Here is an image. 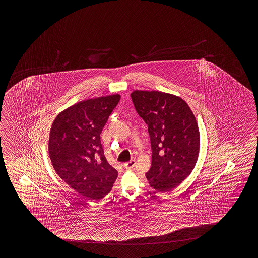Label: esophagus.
Returning <instances> with one entry per match:
<instances>
[{
  "mask_svg": "<svg viewBox=\"0 0 258 258\" xmlns=\"http://www.w3.org/2000/svg\"><path fill=\"white\" fill-rule=\"evenodd\" d=\"M135 165H136V160H135V159H131L130 161H128L126 163H124V164H123V167H124L125 169H127V170H130V169L135 167Z\"/></svg>",
  "mask_w": 258,
  "mask_h": 258,
  "instance_id": "esophagus-1",
  "label": "esophagus"
}]
</instances>
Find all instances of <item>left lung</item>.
<instances>
[{
    "instance_id": "obj_1",
    "label": "left lung",
    "mask_w": 258,
    "mask_h": 258,
    "mask_svg": "<svg viewBox=\"0 0 258 258\" xmlns=\"http://www.w3.org/2000/svg\"><path fill=\"white\" fill-rule=\"evenodd\" d=\"M132 100L148 124L152 163L146 173L150 186L170 192L191 174L198 161L200 135L192 110L183 99L160 91L135 90Z\"/></svg>"
}]
</instances>
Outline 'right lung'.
Segmentation results:
<instances>
[{
    "label": "right lung",
    "mask_w": 258,
    "mask_h": 258,
    "mask_svg": "<svg viewBox=\"0 0 258 258\" xmlns=\"http://www.w3.org/2000/svg\"><path fill=\"white\" fill-rule=\"evenodd\" d=\"M121 96L83 100L55 118L49 138L55 171L75 191L90 200L110 192L118 171L105 158L100 134Z\"/></svg>",
    "instance_id": "obj_1"
}]
</instances>
